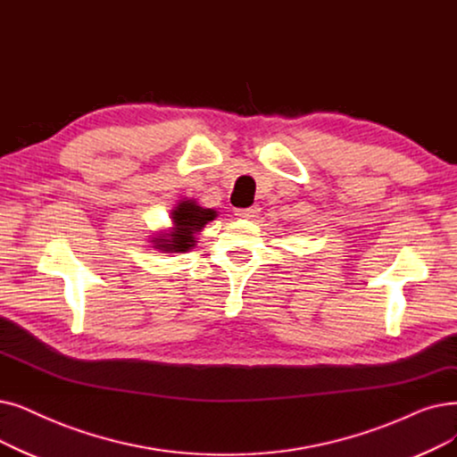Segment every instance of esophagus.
<instances>
[{"mask_svg": "<svg viewBox=\"0 0 457 457\" xmlns=\"http://www.w3.org/2000/svg\"><path fill=\"white\" fill-rule=\"evenodd\" d=\"M257 212H260V209H257L255 205L253 207H246V209H235V214L239 218H245V220H252V218L257 216Z\"/></svg>", "mask_w": 457, "mask_h": 457, "instance_id": "esophagus-1", "label": "esophagus"}]
</instances>
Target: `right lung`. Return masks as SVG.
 <instances>
[{
	"mask_svg": "<svg viewBox=\"0 0 457 457\" xmlns=\"http://www.w3.org/2000/svg\"><path fill=\"white\" fill-rule=\"evenodd\" d=\"M218 214L214 209H205L197 204L194 197L177 202L171 209V228L151 235V245L154 250L162 253H185L195 246V235L214 220Z\"/></svg>",
	"mask_w": 457,
	"mask_h": 457,
	"instance_id": "1",
	"label": "right lung"
}]
</instances>
